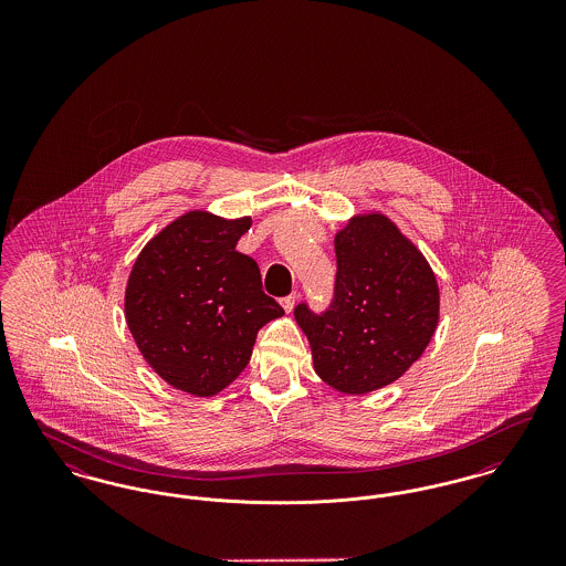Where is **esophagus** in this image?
Masks as SVG:
<instances>
[{"mask_svg":"<svg viewBox=\"0 0 566 566\" xmlns=\"http://www.w3.org/2000/svg\"><path fill=\"white\" fill-rule=\"evenodd\" d=\"M295 301L296 295L284 296V298H280V305L284 307V312H286V314H291V312L295 310Z\"/></svg>","mask_w":566,"mask_h":566,"instance_id":"34e87169","label":"esophagus"}]
</instances>
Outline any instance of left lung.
I'll return each instance as SVG.
<instances>
[{
  "label": "left lung",
  "mask_w": 566,
  "mask_h": 566,
  "mask_svg": "<svg viewBox=\"0 0 566 566\" xmlns=\"http://www.w3.org/2000/svg\"><path fill=\"white\" fill-rule=\"evenodd\" d=\"M335 298L323 316L295 310L314 371L344 395L397 381L431 344L439 323L434 271L381 212L354 214L335 233Z\"/></svg>",
  "instance_id": "left-lung-1"
}]
</instances>
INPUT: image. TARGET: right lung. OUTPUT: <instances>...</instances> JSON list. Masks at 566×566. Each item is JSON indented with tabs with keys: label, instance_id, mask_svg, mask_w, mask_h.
Segmentation results:
<instances>
[{
	"label": "right lung",
	"instance_id": "obj_1",
	"mask_svg": "<svg viewBox=\"0 0 566 566\" xmlns=\"http://www.w3.org/2000/svg\"><path fill=\"white\" fill-rule=\"evenodd\" d=\"M252 218L189 210L142 248L125 321L148 367L176 390L214 397L242 374L261 326L284 316L254 259L235 250Z\"/></svg>",
	"mask_w": 566,
	"mask_h": 566
}]
</instances>
